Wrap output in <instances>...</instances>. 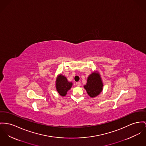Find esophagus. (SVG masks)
<instances>
[{"label": "esophagus", "mask_w": 146, "mask_h": 146, "mask_svg": "<svg viewBox=\"0 0 146 146\" xmlns=\"http://www.w3.org/2000/svg\"><path fill=\"white\" fill-rule=\"evenodd\" d=\"M76 86H78V87L81 86V83H80V82H77L76 83Z\"/></svg>", "instance_id": "1"}]
</instances>
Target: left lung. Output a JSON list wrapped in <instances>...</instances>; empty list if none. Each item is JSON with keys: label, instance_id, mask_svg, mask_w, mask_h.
<instances>
[{"label": "left lung", "instance_id": "1", "mask_svg": "<svg viewBox=\"0 0 146 146\" xmlns=\"http://www.w3.org/2000/svg\"><path fill=\"white\" fill-rule=\"evenodd\" d=\"M103 86L100 74L97 71H95L88 76L87 83L84 85V88L90 97H95L102 92Z\"/></svg>", "mask_w": 146, "mask_h": 146}]
</instances>
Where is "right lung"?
<instances>
[{"label":"right lung","mask_w":146,"mask_h":146,"mask_svg":"<svg viewBox=\"0 0 146 146\" xmlns=\"http://www.w3.org/2000/svg\"><path fill=\"white\" fill-rule=\"evenodd\" d=\"M72 83L68 82L66 78L62 75H59L56 80V88L60 95L61 96H65L67 94V92L71 88Z\"/></svg>","instance_id":"add662e5"}]
</instances>
